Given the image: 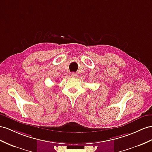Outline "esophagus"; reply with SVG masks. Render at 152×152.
Wrapping results in <instances>:
<instances>
[{
    "instance_id": "esophagus-1",
    "label": "esophagus",
    "mask_w": 152,
    "mask_h": 152,
    "mask_svg": "<svg viewBox=\"0 0 152 152\" xmlns=\"http://www.w3.org/2000/svg\"><path fill=\"white\" fill-rule=\"evenodd\" d=\"M71 76L72 77H76L77 75H76V74L75 72H72V73L71 74Z\"/></svg>"
}]
</instances>
